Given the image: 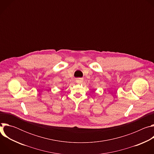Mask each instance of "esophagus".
<instances>
[{"label": "esophagus", "instance_id": "34e87169", "mask_svg": "<svg viewBox=\"0 0 154 154\" xmlns=\"http://www.w3.org/2000/svg\"><path fill=\"white\" fill-rule=\"evenodd\" d=\"M76 82H77V83H82L83 82V79H81V78L77 79L76 80Z\"/></svg>", "mask_w": 154, "mask_h": 154}]
</instances>
